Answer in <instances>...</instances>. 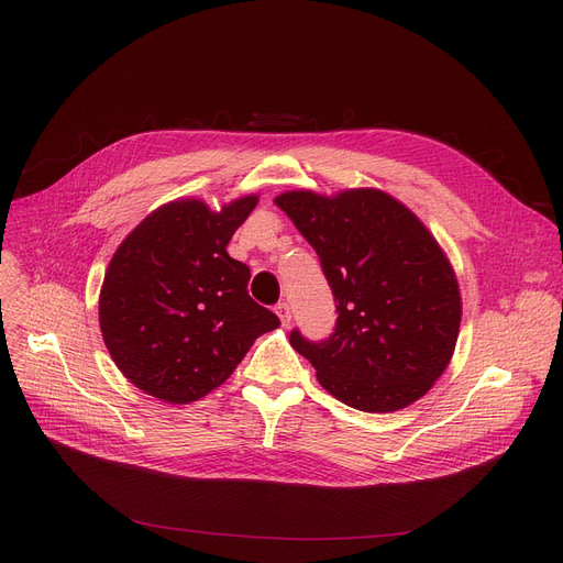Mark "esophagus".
<instances>
[{"label":"esophagus","mask_w":563,"mask_h":563,"mask_svg":"<svg viewBox=\"0 0 563 563\" xmlns=\"http://www.w3.org/2000/svg\"><path fill=\"white\" fill-rule=\"evenodd\" d=\"M276 314H278L283 327H289V321H291V308H289V303H278V306H276Z\"/></svg>","instance_id":"34e87169"}]
</instances>
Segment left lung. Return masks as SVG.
<instances>
[{"label":"left lung","mask_w":563,"mask_h":563,"mask_svg":"<svg viewBox=\"0 0 563 563\" xmlns=\"http://www.w3.org/2000/svg\"><path fill=\"white\" fill-rule=\"evenodd\" d=\"M276 205L317 251L338 303L327 340L289 333L321 386L365 412L424 397L450 365L461 327L459 283L433 234L378 189L285 191Z\"/></svg>","instance_id":"obj_1"}]
</instances>
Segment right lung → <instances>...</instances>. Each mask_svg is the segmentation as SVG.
I'll return each instance as SVG.
<instances>
[{"label": "right lung", "instance_id": "add662e5", "mask_svg": "<svg viewBox=\"0 0 563 563\" xmlns=\"http://www.w3.org/2000/svg\"><path fill=\"white\" fill-rule=\"evenodd\" d=\"M257 196L212 212L183 198L147 214L113 253L100 289V331L115 367L166 404L198 401L280 319L249 297L251 269L228 242Z\"/></svg>", "mask_w": 563, "mask_h": 563}]
</instances>
